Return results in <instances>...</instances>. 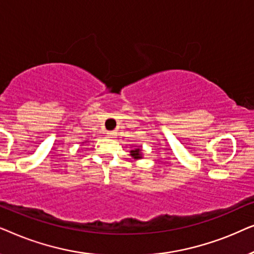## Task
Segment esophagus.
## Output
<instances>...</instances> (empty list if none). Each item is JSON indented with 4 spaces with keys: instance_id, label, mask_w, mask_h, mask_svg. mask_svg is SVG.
Returning <instances> with one entry per match:
<instances>
[{
    "instance_id": "esophagus-1",
    "label": "esophagus",
    "mask_w": 254,
    "mask_h": 254,
    "mask_svg": "<svg viewBox=\"0 0 254 254\" xmlns=\"http://www.w3.org/2000/svg\"><path fill=\"white\" fill-rule=\"evenodd\" d=\"M107 136H109L110 138H114V137H116L117 136V133H116V131H107Z\"/></svg>"
}]
</instances>
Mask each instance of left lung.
I'll use <instances>...</instances> for the list:
<instances>
[{
    "mask_svg": "<svg viewBox=\"0 0 254 254\" xmlns=\"http://www.w3.org/2000/svg\"><path fill=\"white\" fill-rule=\"evenodd\" d=\"M129 152H130L131 158L135 159V161H136V159L143 158V152H142L141 148H133L131 150H129Z\"/></svg>",
    "mask_w": 254,
    "mask_h": 254,
    "instance_id": "obj_1",
    "label": "left lung"
}]
</instances>
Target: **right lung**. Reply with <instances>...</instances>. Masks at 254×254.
Masks as SVG:
<instances>
[{
  "label": "right lung",
  "instance_id": "right-lung-1",
  "mask_svg": "<svg viewBox=\"0 0 254 254\" xmlns=\"http://www.w3.org/2000/svg\"><path fill=\"white\" fill-rule=\"evenodd\" d=\"M82 143H84V142H82Z\"/></svg>",
  "mask_w": 254,
  "mask_h": 254
}]
</instances>
